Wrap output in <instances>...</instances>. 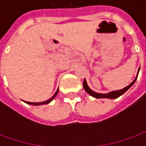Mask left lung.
Returning a JSON list of instances; mask_svg holds the SVG:
<instances>
[{"label":"left lung","instance_id":"1","mask_svg":"<svg viewBox=\"0 0 146 146\" xmlns=\"http://www.w3.org/2000/svg\"><path fill=\"white\" fill-rule=\"evenodd\" d=\"M138 73H139V69H138V73H137V76L135 77V79L132 81L128 86H127L125 87L123 89H120V90H118V91H113V92H109L107 94H100V93H97V92H95L92 91V89H90V88L88 87V84L86 82V80L84 79V84H83V86H84V88L86 92L88 93L89 95H92L93 96L94 98H111V99H113V98H117L118 97H119L120 95H122L123 94H124L127 90H128L131 87L135 82L136 81V80L138 78Z\"/></svg>","mask_w":146,"mask_h":146}]
</instances>
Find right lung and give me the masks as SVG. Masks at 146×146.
Wrapping results in <instances>:
<instances>
[{"mask_svg":"<svg viewBox=\"0 0 146 146\" xmlns=\"http://www.w3.org/2000/svg\"><path fill=\"white\" fill-rule=\"evenodd\" d=\"M58 89L57 90V92H55V94H54L52 97H51V98H49L48 100H47V101H44V102H25L26 103H27V104L29 105H33V106H40V105H44V104H48L49 102H51L53 99H54V98L56 96V95L58 94Z\"/></svg>","mask_w":146,"mask_h":146,"instance_id":"1","label":"right lung"}]
</instances>
